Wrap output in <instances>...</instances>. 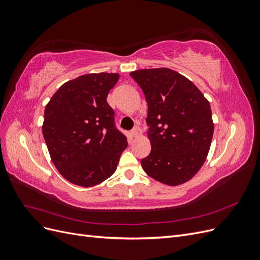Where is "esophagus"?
<instances>
[{
    "label": "esophagus",
    "mask_w": 260,
    "mask_h": 260,
    "mask_svg": "<svg viewBox=\"0 0 260 260\" xmlns=\"http://www.w3.org/2000/svg\"><path fill=\"white\" fill-rule=\"evenodd\" d=\"M131 136H132L133 138H137V137H139V136H140V129H139L138 127L133 129V130L131 131Z\"/></svg>",
    "instance_id": "esophagus-1"
}]
</instances>
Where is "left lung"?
Listing matches in <instances>:
<instances>
[{"mask_svg":"<svg viewBox=\"0 0 260 260\" xmlns=\"http://www.w3.org/2000/svg\"><path fill=\"white\" fill-rule=\"evenodd\" d=\"M130 76L147 102L151 153L141 160L146 174L176 186L191 180L205 162L214 122L211 108L191 80L169 68L140 69Z\"/></svg>","mask_w":260,"mask_h":260,"instance_id":"1","label":"left lung"}]
</instances>
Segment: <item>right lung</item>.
Listing matches in <instances>:
<instances>
[{
	"instance_id": "obj_1",
	"label": "right lung",
	"mask_w": 260,
	"mask_h": 260,
	"mask_svg": "<svg viewBox=\"0 0 260 260\" xmlns=\"http://www.w3.org/2000/svg\"><path fill=\"white\" fill-rule=\"evenodd\" d=\"M118 80L119 74L82 75L62 84L45 106L42 132L51 159L76 185L108 179L128 146L106 101Z\"/></svg>"
}]
</instances>
